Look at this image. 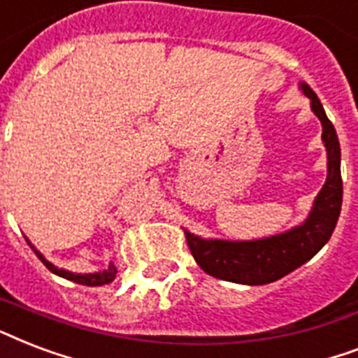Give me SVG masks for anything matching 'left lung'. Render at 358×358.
I'll return each instance as SVG.
<instances>
[{"label":"left lung","instance_id":"left-lung-1","mask_svg":"<svg viewBox=\"0 0 358 358\" xmlns=\"http://www.w3.org/2000/svg\"><path fill=\"white\" fill-rule=\"evenodd\" d=\"M299 88L310 99L312 113L323 127L321 138L327 150V180L323 187L313 199L306 220L285 233L257 240H222L203 238L185 231L191 255L210 276L242 285L272 283L308 263L332 236L342 210V152L336 129L327 118L315 92L306 82H300Z\"/></svg>","mask_w":358,"mask_h":358}]
</instances>
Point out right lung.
Wrapping results in <instances>:
<instances>
[{
    "label": "right lung",
    "mask_w": 358,
    "mask_h": 358,
    "mask_svg": "<svg viewBox=\"0 0 358 358\" xmlns=\"http://www.w3.org/2000/svg\"><path fill=\"white\" fill-rule=\"evenodd\" d=\"M27 240V238H26ZM27 244L31 245V250L35 252V255L43 261V264H45L46 268L50 270L52 274H56V276H62L65 278V280H71V282L75 283H80V285H90V287H97V285H105V283H110L116 278V272H118V268H116V264L110 263L108 264V268L106 270H99V272H90V274H78V272H69V270L65 268H58L56 264H52L48 259L43 255V253L35 248L29 240H27Z\"/></svg>",
    "instance_id": "1"
}]
</instances>
